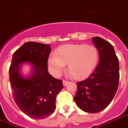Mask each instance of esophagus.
<instances>
[{"instance_id":"obj_1","label":"esophagus","mask_w":128,"mask_h":128,"mask_svg":"<svg viewBox=\"0 0 128 128\" xmlns=\"http://www.w3.org/2000/svg\"><path fill=\"white\" fill-rule=\"evenodd\" d=\"M68 83H69V82H68V81H66V80H63V81H62V84H63V86H66Z\"/></svg>"}]
</instances>
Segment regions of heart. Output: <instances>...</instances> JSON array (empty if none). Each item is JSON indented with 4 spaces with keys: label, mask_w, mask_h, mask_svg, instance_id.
I'll return each instance as SVG.
<instances>
[{
    "label": "heart",
    "mask_w": 128,
    "mask_h": 128,
    "mask_svg": "<svg viewBox=\"0 0 128 128\" xmlns=\"http://www.w3.org/2000/svg\"><path fill=\"white\" fill-rule=\"evenodd\" d=\"M99 60V52L94 45L70 44L60 46L55 56L48 59L50 72L58 76L68 64V72L74 79L86 78L95 70Z\"/></svg>",
    "instance_id": "heart-1"
}]
</instances>
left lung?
I'll return each instance as SVG.
<instances>
[{
  "label": "left lung",
  "mask_w": 128,
  "mask_h": 128,
  "mask_svg": "<svg viewBox=\"0 0 128 128\" xmlns=\"http://www.w3.org/2000/svg\"><path fill=\"white\" fill-rule=\"evenodd\" d=\"M98 49L100 62L87 79L76 83L74 101L81 110L97 113L104 110L112 102L119 83V62L113 46L105 40L92 38Z\"/></svg>",
  "instance_id": "1"
}]
</instances>
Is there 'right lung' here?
<instances>
[{
  "instance_id": "add662e5",
  "label": "right lung",
  "mask_w": 128,
  "mask_h": 128,
  "mask_svg": "<svg viewBox=\"0 0 128 128\" xmlns=\"http://www.w3.org/2000/svg\"><path fill=\"white\" fill-rule=\"evenodd\" d=\"M50 52L49 44L26 42L13 54L9 69L16 104L26 115L35 119H44L54 112L56 96L63 88L62 80L54 78L47 70ZM24 62L34 66L33 74L27 79L22 78L18 71Z\"/></svg>"
}]
</instances>
